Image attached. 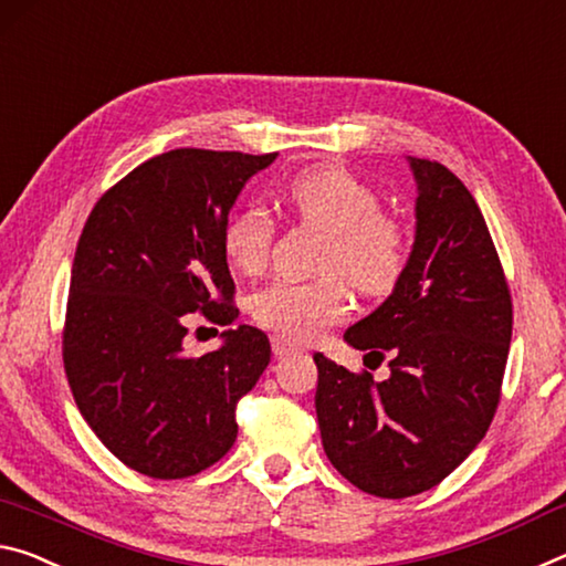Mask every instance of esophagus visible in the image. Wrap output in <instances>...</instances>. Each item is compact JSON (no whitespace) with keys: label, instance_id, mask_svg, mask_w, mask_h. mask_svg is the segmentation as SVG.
I'll use <instances>...</instances> for the list:
<instances>
[{"label":"esophagus","instance_id":"esophagus-1","mask_svg":"<svg viewBox=\"0 0 566 566\" xmlns=\"http://www.w3.org/2000/svg\"><path fill=\"white\" fill-rule=\"evenodd\" d=\"M271 348H273V356L275 358H283V356H289V354H295V350H301L298 346L291 344L289 338H281V336H273L271 338Z\"/></svg>","mask_w":566,"mask_h":566}]
</instances>
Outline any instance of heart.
Here are the masks:
<instances>
[{
    "label": "heart",
    "mask_w": 566,
    "mask_h": 566,
    "mask_svg": "<svg viewBox=\"0 0 566 566\" xmlns=\"http://www.w3.org/2000/svg\"><path fill=\"white\" fill-rule=\"evenodd\" d=\"M283 198L295 218L328 233L316 281H273L253 295L255 321L275 336L313 340L348 313L347 281L364 295L391 291L409 261V235L366 180L336 165L303 170ZM275 240V220L263 206H245L222 230V250L238 271L261 273Z\"/></svg>",
    "instance_id": "1"
}]
</instances>
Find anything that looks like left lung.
<instances>
[{"label":"left lung","instance_id":"8db88e82","mask_svg":"<svg viewBox=\"0 0 566 566\" xmlns=\"http://www.w3.org/2000/svg\"><path fill=\"white\" fill-rule=\"evenodd\" d=\"M409 163L419 190L409 263L394 293L344 336L374 366L388 358L391 376L374 381L368 370L313 356L326 457L360 492L381 499L441 484L484 439L502 398L514 321L474 196L441 163Z\"/></svg>","mask_w":566,"mask_h":566}]
</instances>
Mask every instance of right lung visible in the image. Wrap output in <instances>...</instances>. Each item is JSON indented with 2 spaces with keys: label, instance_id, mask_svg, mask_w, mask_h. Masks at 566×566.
<instances>
[{
  "label": "right lung",
  "instance_id": "1",
  "mask_svg": "<svg viewBox=\"0 0 566 566\" xmlns=\"http://www.w3.org/2000/svg\"><path fill=\"white\" fill-rule=\"evenodd\" d=\"M275 153L180 147L137 165L82 228L62 331L74 403L125 467L185 479L238 437V401L271 360L263 331H226L218 350H185L190 313L230 326L235 283L222 250L228 212Z\"/></svg>",
  "mask_w": 566,
  "mask_h": 566
}]
</instances>
